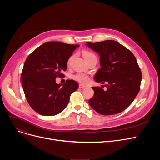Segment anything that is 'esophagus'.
Instances as JSON below:
<instances>
[{
    "label": "esophagus",
    "instance_id": "1",
    "mask_svg": "<svg viewBox=\"0 0 160 160\" xmlns=\"http://www.w3.org/2000/svg\"><path fill=\"white\" fill-rule=\"evenodd\" d=\"M86 87V86L85 85L82 84V83H80V84H79V88H81V89H83V88H85Z\"/></svg>",
    "mask_w": 160,
    "mask_h": 160
}]
</instances>
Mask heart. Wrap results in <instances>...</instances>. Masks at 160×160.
<instances>
[{
    "label": "heart",
    "mask_w": 160,
    "mask_h": 160,
    "mask_svg": "<svg viewBox=\"0 0 160 160\" xmlns=\"http://www.w3.org/2000/svg\"><path fill=\"white\" fill-rule=\"evenodd\" d=\"M82 54H83V57H84V58L86 59V61L88 60H89V59H90L91 58H93V57L96 56L95 54L93 52H92L91 51H89V50H83V51L82 52ZM72 59V56H71L69 58L68 61H67V64H68V65L70 64ZM72 78L75 80H77V81H78L79 82L84 83H87L88 82V80H89V77H88V76L87 74H84V73H83V72H78V73H77L76 74L73 75Z\"/></svg>",
    "instance_id": "1"
}]
</instances>
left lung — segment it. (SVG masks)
Returning a JSON list of instances; mask_svg holds the SVG:
<instances>
[{
    "instance_id": "left-lung-1",
    "label": "left lung",
    "mask_w": 160,
    "mask_h": 160,
    "mask_svg": "<svg viewBox=\"0 0 160 160\" xmlns=\"http://www.w3.org/2000/svg\"><path fill=\"white\" fill-rule=\"evenodd\" d=\"M87 45L100 56V68L95 80L108 83L106 91L92 87L94 95L89 104L101 115L121 113L132 104L140 90L142 74L136 58L130 50L113 40L88 42Z\"/></svg>"
}]
</instances>
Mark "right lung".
<instances>
[{"label":"right lung","mask_w":160,"mask_h":160,"mask_svg":"<svg viewBox=\"0 0 160 160\" xmlns=\"http://www.w3.org/2000/svg\"><path fill=\"white\" fill-rule=\"evenodd\" d=\"M78 45L58 41L45 43L27 57L21 76V82L27 101L38 113L52 116L61 113L78 84L67 80L57 84V77H64L67 62Z\"/></svg>","instance_id":"add662e5"}]
</instances>
